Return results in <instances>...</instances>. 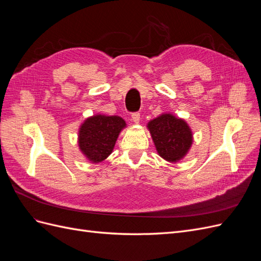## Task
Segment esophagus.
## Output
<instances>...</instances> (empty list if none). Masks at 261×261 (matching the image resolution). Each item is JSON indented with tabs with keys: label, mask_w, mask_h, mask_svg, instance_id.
I'll return each mask as SVG.
<instances>
[{
	"label": "esophagus",
	"mask_w": 261,
	"mask_h": 261,
	"mask_svg": "<svg viewBox=\"0 0 261 261\" xmlns=\"http://www.w3.org/2000/svg\"><path fill=\"white\" fill-rule=\"evenodd\" d=\"M132 120H133L134 123L138 124L139 121H140V113H139V112H134V113L132 114Z\"/></svg>",
	"instance_id": "1"
}]
</instances>
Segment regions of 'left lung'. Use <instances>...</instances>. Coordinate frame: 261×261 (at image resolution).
<instances>
[{
    "instance_id": "obj_1",
    "label": "left lung",
    "mask_w": 261,
    "mask_h": 261,
    "mask_svg": "<svg viewBox=\"0 0 261 261\" xmlns=\"http://www.w3.org/2000/svg\"><path fill=\"white\" fill-rule=\"evenodd\" d=\"M156 151L169 162L180 160L193 143V134L187 123L172 114H162L148 123Z\"/></svg>"
}]
</instances>
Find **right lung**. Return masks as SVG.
<instances>
[{
	"label": "right lung",
	"instance_id": "obj_1",
	"mask_svg": "<svg viewBox=\"0 0 261 261\" xmlns=\"http://www.w3.org/2000/svg\"><path fill=\"white\" fill-rule=\"evenodd\" d=\"M126 123L120 116L93 115L80 128L78 145L88 160L98 163L111 154L116 139Z\"/></svg>",
	"mask_w": 261,
	"mask_h": 261
}]
</instances>
